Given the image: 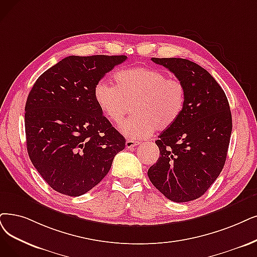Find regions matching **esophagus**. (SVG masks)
Masks as SVG:
<instances>
[{
  "instance_id": "34e87169",
  "label": "esophagus",
  "mask_w": 257,
  "mask_h": 257,
  "mask_svg": "<svg viewBox=\"0 0 257 257\" xmlns=\"http://www.w3.org/2000/svg\"><path fill=\"white\" fill-rule=\"evenodd\" d=\"M139 141H137V140H132V139H127L126 140V142H125V147H126V149H132V148H134V147H137L138 145H139Z\"/></svg>"
}]
</instances>
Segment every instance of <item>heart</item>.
Instances as JSON below:
<instances>
[{
    "label": "heart",
    "mask_w": 257,
    "mask_h": 257,
    "mask_svg": "<svg viewBox=\"0 0 257 257\" xmlns=\"http://www.w3.org/2000/svg\"><path fill=\"white\" fill-rule=\"evenodd\" d=\"M115 85L97 82L95 102L109 122L119 124L131 109L134 116L120 125L123 135L133 139L150 137L154 131H164L180 117L186 104L187 89L178 78H168L156 68L133 67L114 75Z\"/></svg>",
    "instance_id": "b5f03b06"
}]
</instances>
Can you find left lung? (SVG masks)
<instances>
[{
	"mask_svg": "<svg viewBox=\"0 0 257 257\" xmlns=\"http://www.w3.org/2000/svg\"><path fill=\"white\" fill-rule=\"evenodd\" d=\"M168 68L187 89L180 117L163 131L156 145L157 162L148 176L168 199H197L219 176L227 159L232 116L224 91L209 71L181 58H152Z\"/></svg>",
	"mask_w": 257,
	"mask_h": 257,
	"instance_id": "8db88e82",
	"label": "left lung"
}]
</instances>
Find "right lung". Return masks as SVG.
I'll return each mask as SVG.
<instances>
[{
  "label": "right lung",
  "instance_id": "1",
  "mask_svg": "<svg viewBox=\"0 0 257 257\" xmlns=\"http://www.w3.org/2000/svg\"><path fill=\"white\" fill-rule=\"evenodd\" d=\"M126 56H69L41 75L25 105L30 160L55 191L80 196L103 179L125 139L98 108L94 88Z\"/></svg>",
  "mask_w": 257,
  "mask_h": 257
}]
</instances>
